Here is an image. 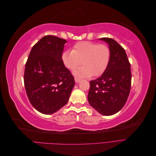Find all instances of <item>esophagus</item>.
<instances>
[{
  "mask_svg": "<svg viewBox=\"0 0 156 156\" xmlns=\"http://www.w3.org/2000/svg\"><path fill=\"white\" fill-rule=\"evenodd\" d=\"M81 79H80V78H78V77H75V83H79L80 81H81Z\"/></svg>",
  "mask_w": 156,
  "mask_h": 156,
  "instance_id": "obj_1",
  "label": "esophagus"
}]
</instances>
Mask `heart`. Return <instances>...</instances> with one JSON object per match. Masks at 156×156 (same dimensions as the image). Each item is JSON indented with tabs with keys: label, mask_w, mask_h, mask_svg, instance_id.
Segmentation results:
<instances>
[{
	"label": "heart",
	"mask_w": 156,
	"mask_h": 156,
	"mask_svg": "<svg viewBox=\"0 0 156 156\" xmlns=\"http://www.w3.org/2000/svg\"><path fill=\"white\" fill-rule=\"evenodd\" d=\"M64 65L73 71L82 64L83 66L73 72L79 77H98L105 72L111 60V50L105 44L89 41L75 44L72 51L66 50L62 56Z\"/></svg>",
	"instance_id": "heart-1"
}]
</instances>
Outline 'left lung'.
<instances>
[{"mask_svg": "<svg viewBox=\"0 0 156 156\" xmlns=\"http://www.w3.org/2000/svg\"><path fill=\"white\" fill-rule=\"evenodd\" d=\"M109 45L111 60L101 77L90 82L88 102L100 114L110 116L121 110L128 98L131 65L124 49L115 40L101 37Z\"/></svg>", "mask_w": 156, "mask_h": 156, "instance_id": "obj_1", "label": "left lung"}]
</instances>
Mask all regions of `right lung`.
<instances>
[{"mask_svg": "<svg viewBox=\"0 0 156 156\" xmlns=\"http://www.w3.org/2000/svg\"><path fill=\"white\" fill-rule=\"evenodd\" d=\"M66 43L55 36L43 37L32 47L25 64L27 95L31 105L45 115L66 104L75 85L73 76L61 58Z\"/></svg>", "mask_w": 156, "mask_h": 156, "instance_id": "add662e5", "label": "right lung"}]
</instances>
